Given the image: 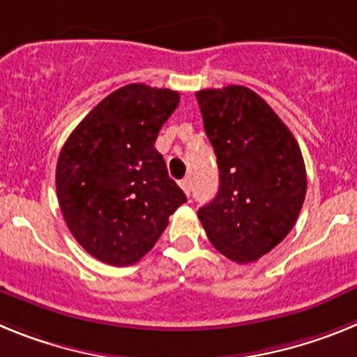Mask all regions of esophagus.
Listing matches in <instances>:
<instances>
[{
  "mask_svg": "<svg viewBox=\"0 0 357 357\" xmlns=\"http://www.w3.org/2000/svg\"><path fill=\"white\" fill-rule=\"evenodd\" d=\"M179 187L183 188V192H185L187 196H190V190H192V181H190V178L181 179V183H179Z\"/></svg>",
  "mask_w": 357,
  "mask_h": 357,
  "instance_id": "esophagus-1",
  "label": "esophagus"
}]
</instances>
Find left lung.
Listing matches in <instances>:
<instances>
[{
	"mask_svg": "<svg viewBox=\"0 0 357 357\" xmlns=\"http://www.w3.org/2000/svg\"><path fill=\"white\" fill-rule=\"evenodd\" d=\"M217 156L219 190L197 217L217 252L255 262L284 241L302 210L307 176L293 132L244 86L196 93Z\"/></svg>",
	"mask_w": 357,
	"mask_h": 357,
	"instance_id": "1",
	"label": "left lung"
}]
</instances>
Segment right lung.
<instances>
[{
  "label": "right lung",
  "mask_w": 357,
  "mask_h": 357,
  "mask_svg": "<svg viewBox=\"0 0 357 357\" xmlns=\"http://www.w3.org/2000/svg\"><path fill=\"white\" fill-rule=\"evenodd\" d=\"M178 104L172 89L123 86L89 111L59 154L55 185L64 221L105 264L138 262L187 203L154 147Z\"/></svg>",
  "instance_id": "right-lung-1"
}]
</instances>
